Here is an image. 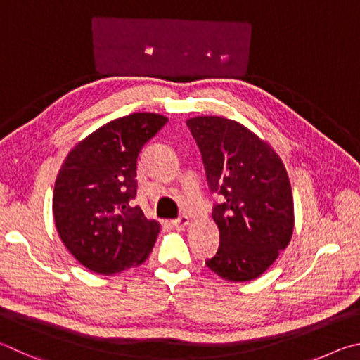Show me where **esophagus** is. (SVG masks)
I'll list each match as a JSON object with an SVG mask.
<instances>
[{
    "label": "esophagus",
    "mask_w": 360,
    "mask_h": 360,
    "mask_svg": "<svg viewBox=\"0 0 360 360\" xmlns=\"http://www.w3.org/2000/svg\"><path fill=\"white\" fill-rule=\"evenodd\" d=\"M188 223H190V218H188L186 215H181L179 218L172 219V226L175 229H184L185 226H188Z\"/></svg>",
    "instance_id": "esophagus-1"
}]
</instances>
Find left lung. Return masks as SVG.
I'll use <instances>...</instances> for the list:
<instances>
[{"label": "left lung", "mask_w": 360, "mask_h": 360, "mask_svg": "<svg viewBox=\"0 0 360 360\" xmlns=\"http://www.w3.org/2000/svg\"><path fill=\"white\" fill-rule=\"evenodd\" d=\"M202 155L207 184L223 198L212 215L219 247L207 267L229 281H250L291 242L294 199L285 164L269 143L223 117L186 122Z\"/></svg>", "instance_id": "obj_1"}]
</instances>
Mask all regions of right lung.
Here are the masks:
<instances>
[{
  "label": "right lung",
  "instance_id": "right-lung-1",
  "mask_svg": "<svg viewBox=\"0 0 360 360\" xmlns=\"http://www.w3.org/2000/svg\"><path fill=\"white\" fill-rule=\"evenodd\" d=\"M167 123L137 112L112 120L69 151L53 190V218L61 242L82 266L113 275L147 259L160 223L139 205L137 156Z\"/></svg>",
  "mask_w": 360,
  "mask_h": 360
}]
</instances>
